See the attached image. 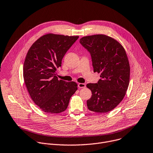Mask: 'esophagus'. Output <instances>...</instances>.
Here are the masks:
<instances>
[{
	"label": "esophagus",
	"instance_id": "obj_1",
	"mask_svg": "<svg viewBox=\"0 0 153 153\" xmlns=\"http://www.w3.org/2000/svg\"><path fill=\"white\" fill-rule=\"evenodd\" d=\"M78 87L79 88H84L86 87V85L85 83H79L78 84Z\"/></svg>",
	"mask_w": 153,
	"mask_h": 153
}]
</instances>
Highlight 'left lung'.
Segmentation results:
<instances>
[{
  "label": "left lung",
  "instance_id": "8db88e82",
  "mask_svg": "<svg viewBox=\"0 0 153 153\" xmlns=\"http://www.w3.org/2000/svg\"><path fill=\"white\" fill-rule=\"evenodd\" d=\"M80 43L91 53L94 72L100 74L96 84L86 86L92 92L88 108L96 113L113 110L124 97L130 80V65L123 45L103 34L82 37Z\"/></svg>",
  "mask_w": 153,
  "mask_h": 153
}]
</instances>
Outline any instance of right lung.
I'll list each match as a JSON object with an SVG mask.
<instances>
[{"label": "right lung", "mask_w": 153, "mask_h": 153, "mask_svg": "<svg viewBox=\"0 0 153 153\" xmlns=\"http://www.w3.org/2000/svg\"><path fill=\"white\" fill-rule=\"evenodd\" d=\"M78 37L47 33L35 42L27 51L23 65L25 85L32 100L45 113L64 111L77 90L76 83L59 80L55 73Z\"/></svg>", "instance_id": "right-lung-1"}]
</instances>
